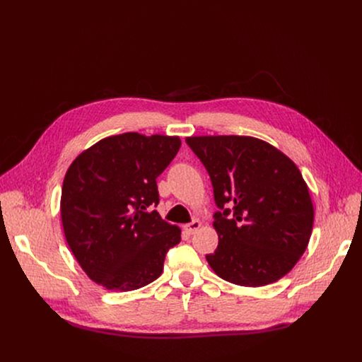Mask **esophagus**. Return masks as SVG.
<instances>
[{
  "label": "esophagus",
  "mask_w": 362,
  "mask_h": 362,
  "mask_svg": "<svg viewBox=\"0 0 362 362\" xmlns=\"http://www.w3.org/2000/svg\"><path fill=\"white\" fill-rule=\"evenodd\" d=\"M200 228V222L199 221H192L190 223H187V225H185V230H186V233L187 235H193L197 229Z\"/></svg>",
  "instance_id": "obj_1"
}]
</instances>
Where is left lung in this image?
<instances>
[{
  "mask_svg": "<svg viewBox=\"0 0 362 362\" xmlns=\"http://www.w3.org/2000/svg\"><path fill=\"white\" fill-rule=\"evenodd\" d=\"M186 143L208 170L219 209L214 215L219 245L206 255L211 268L240 286L285 276L305 252L314 225L311 196L296 165L249 136H197Z\"/></svg>",
  "mask_w": 362,
  "mask_h": 362,
  "instance_id": "1",
  "label": "left lung"
}]
</instances>
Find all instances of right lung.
<instances>
[{"mask_svg": "<svg viewBox=\"0 0 362 362\" xmlns=\"http://www.w3.org/2000/svg\"><path fill=\"white\" fill-rule=\"evenodd\" d=\"M180 139L139 133L106 137L70 165L62 190L66 240L83 271L110 291H134L158 279L180 229L158 211L156 179Z\"/></svg>", "mask_w": 362, "mask_h": 362, "instance_id": "add662e5", "label": "right lung"}]
</instances>
